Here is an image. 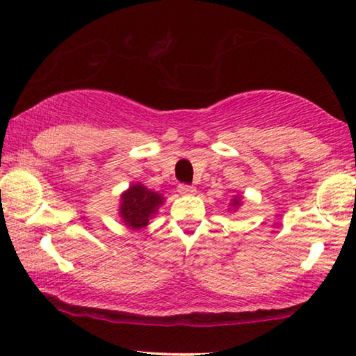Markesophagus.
<instances>
[{"instance_id":"1","label":"esophagus","mask_w":356,"mask_h":356,"mask_svg":"<svg viewBox=\"0 0 356 356\" xmlns=\"http://www.w3.org/2000/svg\"><path fill=\"white\" fill-rule=\"evenodd\" d=\"M179 193L180 195H195L196 188L192 185H179Z\"/></svg>"}]
</instances>
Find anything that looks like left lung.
Segmentation results:
<instances>
[{
  "label": "left lung",
  "mask_w": 356,
  "mask_h": 356,
  "mask_svg": "<svg viewBox=\"0 0 356 356\" xmlns=\"http://www.w3.org/2000/svg\"><path fill=\"white\" fill-rule=\"evenodd\" d=\"M229 204H230L229 211H233V212H235L238 208H241V195H233Z\"/></svg>",
  "instance_id": "8db88e82"
}]
</instances>
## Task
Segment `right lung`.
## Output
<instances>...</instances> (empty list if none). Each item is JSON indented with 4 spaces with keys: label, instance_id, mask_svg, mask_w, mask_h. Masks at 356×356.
<instances>
[{
    "label": "right lung",
    "instance_id": "obj_1",
    "mask_svg": "<svg viewBox=\"0 0 356 356\" xmlns=\"http://www.w3.org/2000/svg\"><path fill=\"white\" fill-rule=\"evenodd\" d=\"M163 203L164 196L161 193L147 188L144 184L134 182L120 196L118 216L127 229L142 230L150 224Z\"/></svg>",
    "mask_w": 356,
    "mask_h": 356
}]
</instances>
